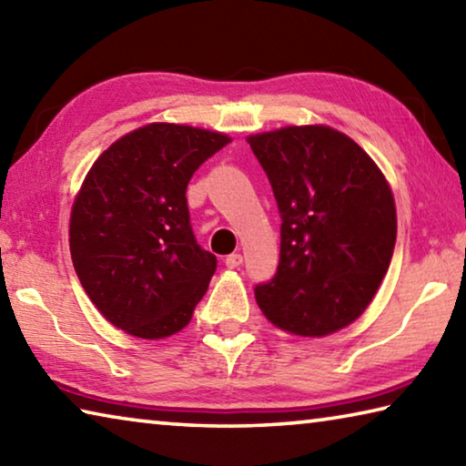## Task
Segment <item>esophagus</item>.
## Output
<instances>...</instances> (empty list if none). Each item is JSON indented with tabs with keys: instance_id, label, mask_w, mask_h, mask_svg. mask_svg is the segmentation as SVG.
Masks as SVG:
<instances>
[{
	"instance_id": "esophagus-1",
	"label": "esophagus",
	"mask_w": 466,
	"mask_h": 466,
	"mask_svg": "<svg viewBox=\"0 0 466 466\" xmlns=\"http://www.w3.org/2000/svg\"><path fill=\"white\" fill-rule=\"evenodd\" d=\"M224 263L228 269H238V267L242 265V255H228Z\"/></svg>"
}]
</instances>
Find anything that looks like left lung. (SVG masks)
<instances>
[{
	"label": "left lung",
	"instance_id": "1",
	"mask_svg": "<svg viewBox=\"0 0 466 466\" xmlns=\"http://www.w3.org/2000/svg\"><path fill=\"white\" fill-rule=\"evenodd\" d=\"M281 214L278 273L255 288L286 333L327 337L358 320L389 271L397 208L376 162L329 125L248 136Z\"/></svg>",
	"mask_w": 466,
	"mask_h": 466
}]
</instances>
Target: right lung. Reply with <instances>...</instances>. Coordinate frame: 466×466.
I'll return each instance as SVG.
<instances>
[{
  "label": "right lung",
  "instance_id": "right-lung-1",
  "mask_svg": "<svg viewBox=\"0 0 466 466\" xmlns=\"http://www.w3.org/2000/svg\"><path fill=\"white\" fill-rule=\"evenodd\" d=\"M232 137L149 123L110 144L69 216V252L86 294L110 325L137 339L183 330L208 291L216 257L195 242L187 185Z\"/></svg>",
  "mask_w": 466,
  "mask_h": 466
}]
</instances>
